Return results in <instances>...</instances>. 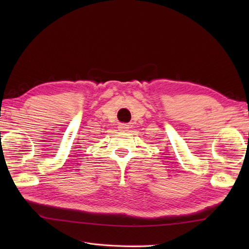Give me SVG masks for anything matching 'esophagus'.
<instances>
[{
    "label": "esophagus",
    "instance_id": "obj_1",
    "mask_svg": "<svg viewBox=\"0 0 249 249\" xmlns=\"http://www.w3.org/2000/svg\"><path fill=\"white\" fill-rule=\"evenodd\" d=\"M118 128H119L120 131H126V130H127V128H128V125H126L124 123H121V124H119Z\"/></svg>",
    "mask_w": 249,
    "mask_h": 249
}]
</instances>
